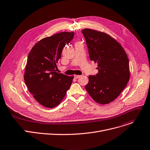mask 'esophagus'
Returning a JSON list of instances; mask_svg holds the SVG:
<instances>
[{"mask_svg": "<svg viewBox=\"0 0 150 150\" xmlns=\"http://www.w3.org/2000/svg\"><path fill=\"white\" fill-rule=\"evenodd\" d=\"M80 76H81L80 75H74V78H75V79H77V78H79Z\"/></svg>", "mask_w": 150, "mask_h": 150, "instance_id": "34e87169", "label": "esophagus"}]
</instances>
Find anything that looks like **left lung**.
Listing matches in <instances>:
<instances>
[{
  "label": "left lung",
  "instance_id": "left-lung-1",
  "mask_svg": "<svg viewBox=\"0 0 150 150\" xmlns=\"http://www.w3.org/2000/svg\"><path fill=\"white\" fill-rule=\"evenodd\" d=\"M91 61L98 63V73L88 76L85 88L101 104L113 101L129 79V61L124 49L109 35L91 29L82 30Z\"/></svg>",
  "mask_w": 150,
  "mask_h": 150
}]
</instances>
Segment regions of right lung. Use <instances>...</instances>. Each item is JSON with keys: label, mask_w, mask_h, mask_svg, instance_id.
<instances>
[{"label": "right lung", "mask_w": 150, "mask_h": 150, "mask_svg": "<svg viewBox=\"0 0 150 150\" xmlns=\"http://www.w3.org/2000/svg\"><path fill=\"white\" fill-rule=\"evenodd\" d=\"M74 33L63 32L42 39L29 52L24 75L27 87L43 106H57L71 87L74 76L56 72V63L63 47L71 42Z\"/></svg>", "instance_id": "right-lung-1"}]
</instances>
